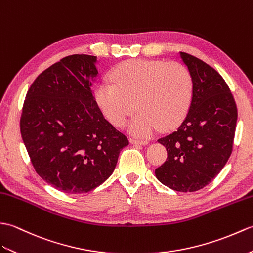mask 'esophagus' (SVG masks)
Instances as JSON below:
<instances>
[{
    "label": "esophagus",
    "mask_w": 253,
    "mask_h": 253,
    "mask_svg": "<svg viewBox=\"0 0 253 253\" xmlns=\"http://www.w3.org/2000/svg\"><path fill=\"white\" fill-rule=\"evenodd\" d=\"M130 143L134 145H147L148 141L145 139H136V138H130Z\"/></svg>",
    "instance_id": "esophagus-1"
}]
</instances>
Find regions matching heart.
Wrapping results in <instances>:
<instances>
[{"label": "heart", "mask_w": 253, "mask_h": 253, "mask_svg": "<svg viewBox=\"0 0 253 253\" xmlns=\"http://www.w3.org/2000/svg\"><path fill=\"white\" fill-rule=\"evenodd\" d=\"M111 83L99 82L95 99L104 116L117 126L126 123L137 108L128 130L148 136L161 126L170 130L189 110L194 79L186 66L164 60L128 59L111 71Z\"/></svg>", "instance_id": "1"}]
</instances>
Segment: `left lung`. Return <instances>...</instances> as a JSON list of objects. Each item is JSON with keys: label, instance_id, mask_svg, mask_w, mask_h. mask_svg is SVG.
<instances>
[{"label": "left lung", "instance_id": "8db88e82", "mask_svg": "<svg viewBox=\"0 0 253 253\" xmlns=\"http://www.w3.org/2000/svg\"><path fill=\"white\" fill-rule=\"evenodd\" d=\"M181 58L194 79L188 114L176 131L158 142L168 158L155 170L159 181L177 192H196L207 186L226 165L233 151L237 106L225 80L193 55Z\"/></svg>", "mask_w": 253, "mask_h": 253}]
</instances>
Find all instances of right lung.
I'll use <instances>...</instances> for the list:
<instances>
[{"label":"right lung","mask_w":253,"mask_h":253,"mask_svg":"<svg viewBox=\"0 0 253 253\" xmlns=\"http://www.w3.org/2000/svg\"><path fill=\"white\" fill-rule=\"evenodd\" d=\"M96 56L70 55L28 89L20 133L36 172L66 194L95 189L114 172L127 137L105 119L91 85Z\"/></svg>","instance_id":"right-lung-1"}]
</instances>
